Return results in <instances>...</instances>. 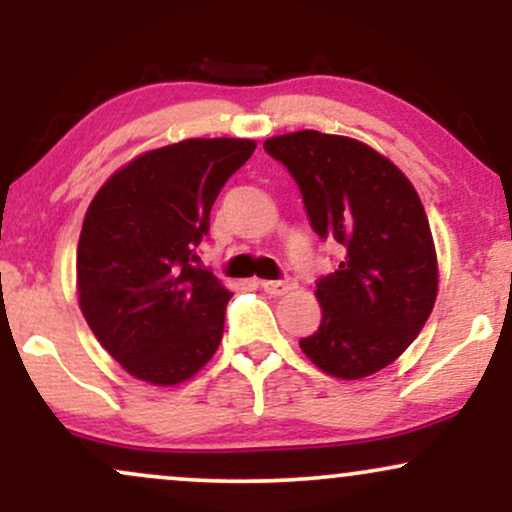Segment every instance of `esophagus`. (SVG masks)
<instances>
[{"label":"esophagus","instance_id":"1","mask_svg":"<svg viewBox=\"0 0 512 512\" xmlns=\"http://www.w3.org/2000/svg\"><path fill=\"white\" fill-rule=\"evenodd\" d=\"M260 286L267 293H272V296H284V293H289L296 289V279H284V281H260Z\"/></svg>","mask_w":512,"mask_h":512}]
</instances>
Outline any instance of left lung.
I'll use <instances>...</instances> for the list:
<instances>
[{
    "instance_id": "1",
    "label": "left lung",
    "mask_w": 512,
    "mask_h": 512,
    "mask_svg": "<svg viewBox=\"0 0 512 512\" xmlns=\"http://www.w3.org/2000/svg\"><path fill=\"white\" fill-rule=\"evenodd\" d=\"M264 151L298 182L320 238L346 255L317 281L322 320L303 354L342 380L378 373L407 351L438 296V257L424 204L390 158L315 129L279 134Z\"/></svg>"
}]
</instances>
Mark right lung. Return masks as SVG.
Instances as JSON below:
<instances>
[{"mask_svg":"<svg viewBox=\"0 0 512 512\" xmlns=\"http://www.w3.org/2000/svg\"><path fill=\"white\" fill-rule=\"evenodd\" d=\"M255 146L216 137L146 151L88 204L76 250L79 308L137 380L185 383L219 349L233 293L192 262L221 187Z\"/></svg>","mask_w":512,"mask_h":512,"instance_id":"1","label":"right lung"}]
</instances>
